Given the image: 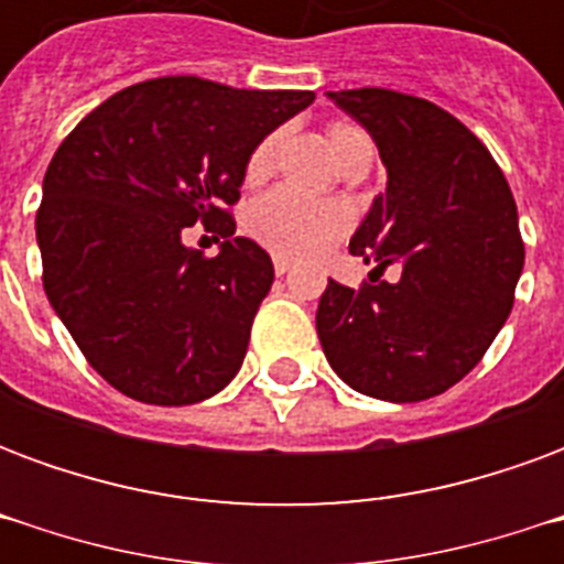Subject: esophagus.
I'll list each match as a JSON object with an SVG mask.
<instances>
[{
    "label": "esophagus",
    "mask_w": 564,
    "mask_h": 564,
    "mask_svg": "<svg viewBox=\"0 0 564 564\" xmlns=\"http://www.w3.org/2000/svg\"><path fill=\"white\" fill-rule=\"evenodd\" d=\"M286 271H290V259L286 257H274V274H286Z\"/></svg>",
    "instance_id": "1"
}]
</instances>
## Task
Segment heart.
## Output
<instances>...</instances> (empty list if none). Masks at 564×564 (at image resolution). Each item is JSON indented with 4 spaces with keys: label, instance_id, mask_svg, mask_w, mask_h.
Listing matches in <instances>:
<instances>
[{
    "label": "heart",
    "instance_id": "1",
    "mask_svg": "<svg viewBox=\"0 0 564 564\" xmlns=\"http://www.w3.org/2000/svg\"><path fill=\"white\" fill-rule=\"evenodd\" d=\"M329 150L335 153V160H341L347 150H354L356 144H366L368 135L354 123H332L329 127ZM274 148L278 139L269 135L262 139L247 160V177L259 181L265 177L274 162ZM350 226V214L341 208L338 202L329 198H314L281 186L271 189L269 196H262L253 202V208L247 214V232L257 238L259 245L269 247L271 253L290 259L317 257L326 247H332Z\"/></svg>",
    "mask_w": 564,
    "mask_h": 564
}]
</instances>
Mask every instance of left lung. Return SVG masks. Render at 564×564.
Here are the masks:
<instances>
[{"instance_id":"obj_1","label":"left lung","mask_w":564,"mask_h":564,"mask_svg":"<svg viewBox=\"0 0 564 564\" xmlns=\"http://www.w3.org/2000/svg\"><path fill=\"white\" fill-rule=\"evenodd\" d=\"M387 169L350 253L375 262L329 281L317 335L335 375L380 402H423L471 371L505 326L522 274L517 205L492 153L444 108L380 87L326 93ZM397 269L395 282L382 269Z\"/></svg>"}]
</instances>
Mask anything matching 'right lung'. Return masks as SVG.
I'll list each match as a JSON object with an SVG mask.
<instances>
[{"label":"right lung","mask_w":564,"mask_h":564,"mask_svg":"<svg viewBox=\"0 0 564 564\" xmlns=\"http://www.w3.org/2000/svg\"><path fill=\"white\" fill-rule=\"evenodd\" d=\"M311 102V90L156 78L105 99L59 144L35 217L44 293L115 390L181 408L238 375L274 265L232 238L226 208L253 148ZM198 219L224 238L217 258L183 245Z\"/></svg>","instance_id":"1"}]
</instances>
